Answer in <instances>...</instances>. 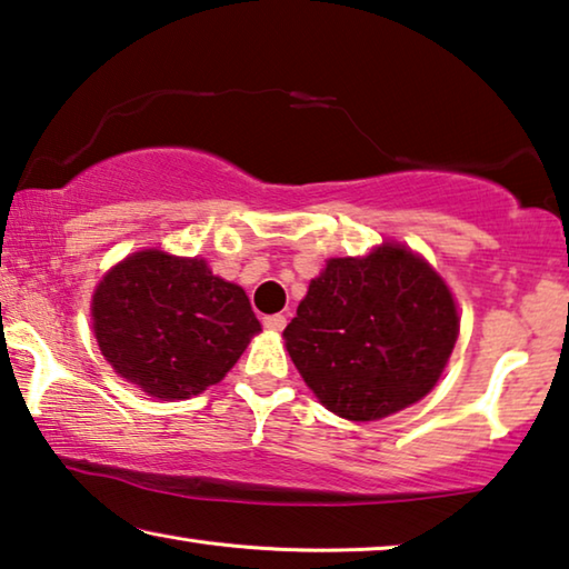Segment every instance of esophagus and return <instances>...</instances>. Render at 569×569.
<instances>
[{
  "mask_svg": "<svg viewBox=\"0 0 569 569\" xmlns=\"http://www.w3.org/2000/svg\"><path fill=\"white\" fill-rule=\"evenodd\" d=\"M287 326V318L284 316H267L264 318V328H269V331H282V328Z\"/></svg>",
  "mask_w": 569,
  "mask_h": 569,
  "instance_id": "1",
  "label": "esophagus"
}]
</instances>
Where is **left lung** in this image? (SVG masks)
I'll return each instance as SVG.
<instances>
[{
	"label": "left lung",
	"instance_id": "8db88e82",
	"mask_svg": "<svg viewBox=\"0 0 569 569\" xmlns=\"http://www.w3.org/2000/svg\"><path fill=\"white\" fill-rule=\"evenodd\" d=\"M457 333V305L441 277L385 243L365 259L328 261L284 328V343L328 410L377 421L431 392Z\"/></svg>",
	"mask_w": 569,
	"mask_h": 569
}]
</instances>
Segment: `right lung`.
Masks as SVG:
<instances>
[{"mask_svg":"<svg viewBox=\"0 0 569 569\" xmlns=\"http://www.w3.org/2000/svg\"><path fill=\"white\" fill-rule=\"evenodd\" d=\"M94 336L114 372L153 398L182 400L220 382L261 331L238 284L202 259L141 251L92 300Z\"/></svg>","mask_w":569,"mask_h":569,"instance_id":"obj_1","label":"right lung"}]
</instances>
